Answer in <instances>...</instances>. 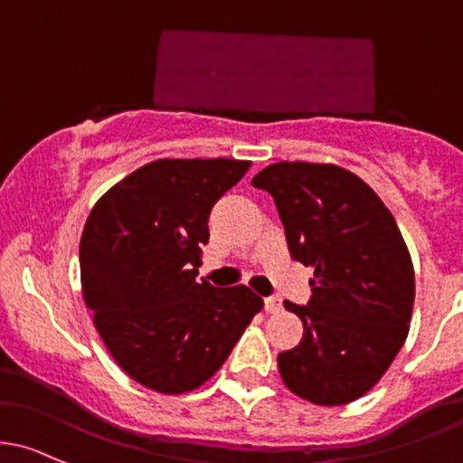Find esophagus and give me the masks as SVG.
<instances>
[{"label":"esophagus","instance_id":"1","mask_svg":"<svg viewBox=\"0 0 463 463\" xmlns=\"http://www.w3.org/2000/svg\"><path fill=\"white\" fill-rule=\"evenodd\" d=\"M264 308H266V313H279V310H281V297H266Z\"/></svg>","mask_w":463,"mask_h":463}]
</instances>
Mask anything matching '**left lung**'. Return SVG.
<instances>
[{
  "instance_id": "1",
  "label": "left lung",
  "mask_w": 463,
  "mask_h": 463,
  "mask_svg": "<svg viewBox=\"0 0 463 463\" xmlns=\"http://www.w3.org/2000/svg\"><path fill=\"white\" fill-rule=\"evenodd\" d=\"M252 186L275 199L293 260L315 269L308 306L284 301L304 337L277 357L281 379L317 406L354 402L383 377L411 328L415 270L395 217L335 164H270Z\"/></svg>"
}]
</instances>
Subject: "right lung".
<instances>
[{
    "instance_id": "add662e5",
    "label": "right lung",
    "mask_w": 463,
    "mask_h": 463,
    "mask_svg": "<svg viewBox=\"0 0 463 463\" xmlns=\"http://www.w3.org/2000/svg\"><path fill=\"white\" fill-rule=\"evenodd\" d=\"M250 168L157 159L101 194L80 241L81 293L101 342L135 382L182 395L215 374L264 299L197 281L208 215Z\"/></svg>"
}]
</instances>
